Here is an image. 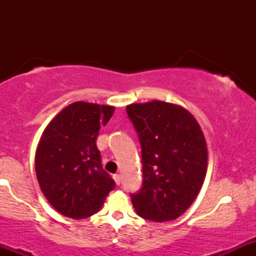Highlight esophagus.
Segmentation results:
<instances>
[{"label": "esophagus", "instance_id": "obj_1", "mask_svg": "<svg viewBox=\"0 0 256 256\" xmlns=\"http://www.w3.org/2000/svg\"><path fill=\"white\" fill-rule=\"evenodd\" d=\"M112 178H114V180H115V182H116V184H118V186L120 184V183H121V176H120V174H115L112 176Z\"/></svg>", "mask_w": 256, "mask_h": 256}]
</instances>
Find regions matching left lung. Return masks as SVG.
Returning <instances> with one entry per match:
<instances>
[{"label": "left lung", "instance_id": "8db88e82", "mask_svg": "<svg viewBox=\"0 0 256 256\" xmlns=\"http://www.w3.org/2000/svg\"><path fill=\"white\" fill-rule=\"evenodd\" d=\"M141 144L142 186L131 193L136 213L152 222L182 216L200 193L207 171V144L200 124L170 102L126 108Z\"/></svg>", "mask_w": 256, "mask_h": 256}]
</instances>
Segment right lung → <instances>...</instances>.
<instances>
[{
	"mask_svg": "<svg viewBox=\"0 0 256 256\" xmlns=\"http://www.w3.org/2000/svg\"><path fill=\"white\" fill-rule=\"evenodd\" d=\"M114 110L108 105L73 102L50 121L40 138L36 152L38 182L48 202L63 216H92L115 188L96 147L100 124L105 125Z\"/></svg>",
	"mask_w": 256,
	"mask_h": 256,
	"instance_id": "right-lung-1",
	"label": "right lung"
}]
</instances>
